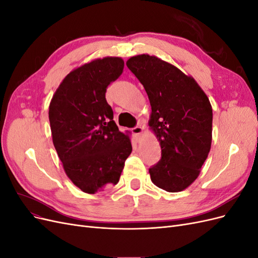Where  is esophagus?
Instances as JSON below:
<instances>
[{"label": "esophagus", "instance_id": "1", "mask_svg": "<svg viewBox=\"0 0 258 258\" xmlns=\"http://www.w3.org/2000/svg\"><path fill=\"white\" fill-rule=\"evenodd\" d=\"M131 132H132V135L137 137V139H139L140 135H141L142 132H143V127H141V126H136L135 128L131 129Z\"/></svg>", "mask_w": 258, "mask_h": 258}]
</instances>
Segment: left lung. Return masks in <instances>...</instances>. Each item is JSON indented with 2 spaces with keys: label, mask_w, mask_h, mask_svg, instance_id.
Instances as JSON below:
<instances>
[{
  "label": "left lung",
  "mask_w": 258,
  "mask_h": 258,
  "mask_svg": "<svg viewBox=\"0 0 258 258\" xmlns=\"http://www.w3.org/2000/svg\"><path fill=\"white\" fill-rule=\"evenodd\" d=\"M126 64L150 99L148 124L161 147V159L148 170L152 182L169 192L182 191L198 177L209 155L212 106L192 77L166 61L140 54Z\"/></svg>",
  "instance_id": "1"
}]
</instances>
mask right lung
Returning a JSON list of instances; mask_svg holds the SVG:
<instances>
[{
	"instance_id": "add662e5",
	"label": "right lung",
	"mask_w": 258,
	"mask_h": 258,
	"mask_svg": "<svg viewBox=\"0 0 258 258\" xmlns=\"http://www.w3.org/2000/svg\"><path fill=\"white\" fill-rule=\"evenodd\" d=\"M122 71L121 58L93 60L66 76L49 104L53 146L67 175L84 192L118 183L132 152L105 99L108 85Z\"/></svg>"
}]
</instances>
